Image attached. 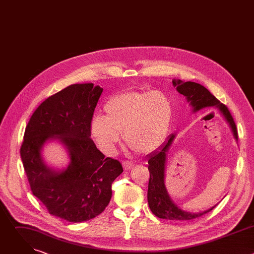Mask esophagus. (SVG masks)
Returning a JSON list of instances; mask_svg holds the SVG:
<instances>
[{
	"label": "esophagus",
	"instance_id": "esophagus-1",
	"mask_svg": "<svg viewBox=\"0 0 254 254\" xmlns=\"http://www.w3.org/2000/svg\"><path fill=\"white\" fill-rule=\"evenodd\" d=\"M123 165H124L125 170H130V169H132V167L134 166L130 161H124V162H123Z\"/></svg>",
	"mask_w": 254,
	"mask_h": 254
}]
</instances>
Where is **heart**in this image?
<instances>
[{"label": "heart", "instance_id": "obj_1", "mask_svg": "<svg viewBox=\"0 0 254 254\" xmlns=\"http://www.w3.org/2000/svg\"><path fill=\"white\" fill-rule=\"evenodd\" d=\"M105 116L91 120V133L99 148L114 154L121 133L129 148L150 153L160 147L168 133L173 107L170 98L160 91L129 90L112 96L104 104Z\"/></svg>", "mask_w": 254, "mask_h": 254}]
</instances>
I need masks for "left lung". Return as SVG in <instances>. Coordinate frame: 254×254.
<instances>
[{
    "label": "left lung",
    "instance_id": "1",
    "mask_svg": "<svg viewBox=\"0 0 254 254\" xmlns=\"http://www.w3.org/2000/svg\"><path fill=\"white\" fill-rule=\"evenodd\" d=\"M173 85L176 87L179 93L186 96L188 102L193 106V112H198L201 108L207 106H216L218 107L233 131L234 137L238 139L237 127L234 123V120L228 111L226 105L220 103L206 87L203 85L187 81L183 82L181 80H173ZM175 137V134H171L170 138L163 147L158 151L152 153L149 156V171H150V181L148 188V202L151 211L159 218L167 220H192L202 215L210 212L214 207L199 213H190L181 210L177 207L171 200L167 189L165 187V164H166V155L171 146V143Z\"/></svg>",
    "mask_w": 254,
    "mask_h": 254
}]
</instances>
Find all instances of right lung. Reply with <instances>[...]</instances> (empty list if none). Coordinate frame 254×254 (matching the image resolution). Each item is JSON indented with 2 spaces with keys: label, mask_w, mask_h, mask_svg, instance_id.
Wrapping results in <instances>:
<instances>
[{
  "label": "right lung",
  "mask_w": 254,
  "mask_h": 254,
  "mask_svg": "<svg viewBox=\"0 0 254 254\" xmlns=\"http://www.w3.org/2000/svg\"><path fill=\"white\" fill-rule=\"evenodd\" d=\"M102 88L93 83L71 84L45 99L32 115L20 149L31 191L51 215L78 223L104 211L112 184L123 173L120 161L104 158L90 138L91 120ZM67 148L70 164L56 172L42 161L48 139Z\"/></svg>",
  "instance_id": "obj_1"
}]
</instances>
